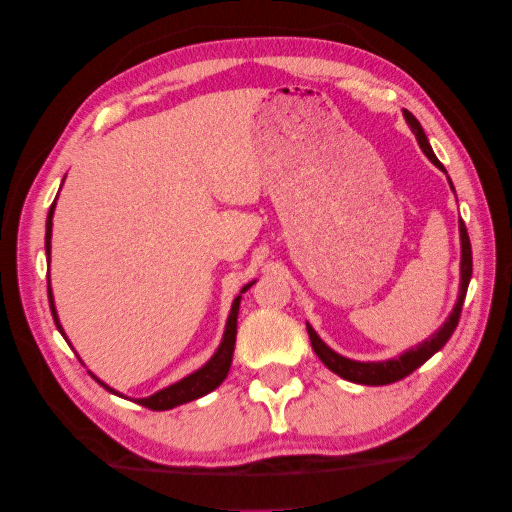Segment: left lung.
<instances>
[{"mask_svg":"<svg viewBox=\"0 0 512 512\" xmlns=\"http://www.w3.org/2000/svg\"><path fill=\"white\" fill-rule=\"evenodd\" d=\"M402 114H405V121H407V125L411 128V132L416 134L418 146L423 148L427 159L432 161L436 168H441L443 173L447 175L445 166L441 164V161H438L432 146H429L423 125L418 123V119L411 112L402 110ZM447 182H450V188L454 191V184H452L450 177H447ZM459 236H461V283H459V297H456V303H454V308L450 312V317L445 319V324L438 328L434 335H429L425 342H420L414 348H407L405 353H400L396 357H389V360L360 362V360H351V357H344V355H339L337 351H333V348H330L324 342V339L317 335V330L312 328L310 324H306L308 326L312 351L317 353L319 360L324 362L330 371L337 373L339 378H344L348 382L369 384V387H382V384H391V382H398L402 378H407L409 373H414L418 366H423L434 353L441 351V348L447 344V339L452 337L456 324H459L461 308H463V301H465V292H468V285H470V279H472V247H470L468 229H465L463 220H459Z\"/></svg>","mask_w":512,"mask_h":512,"instance_id":"8db88e82","label":"left lung"}]
</instances>
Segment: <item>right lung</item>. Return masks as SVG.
I'll list each match as a JSON object with an SVG mask.
<instances>
[{
	"instance_id": "1",
	"label": "right lung",
	"mask_w": 512,
	"mask_h": 512,
	"mask_svg": "<svg viewBox=\"0 0 512 512\" xmlns=\"http://www.w3.org/2000/svg\"><path fill=\"white\" fill-rule=\"evenodd\" d=\"M65 182V179H62ZM53 211H56V200H53L51 209H49V215H47V236H44V249H47V261H51V229H53ZM256 281L247 283L245 288L240 290V294L236 299H233L231 303V310H229V317H227V326H224V335H222V342L220 346L215 348V353L211 355V360L206 362L204 366H200V369L188 373L186 378L177 380L173 384H168V387L159 389L157 393H152V396L148 398H137V402L141 407H148L152 411H166V409H173V407H179L184 405V402H191V400H197L206 396V393H211L213 389H218L220 384L224 382V378H227V373L231 369V360H233V346H236V330H238V310H240V299L242 294H245L251 285H254ZM49 306H51V315H53V321H56L58 330L62 333V337L67 339L65 330H62L60 326V319H58V310H56V303H53V292H51V281H49ZM69 344V339H67ZM89 375L101 384L103 389H107L110 393H114V396L119 398H125L123 393H119L112 387H107V384L103 380H98L96 375L89 371Z\"/></svg>"
}]
</instances>
